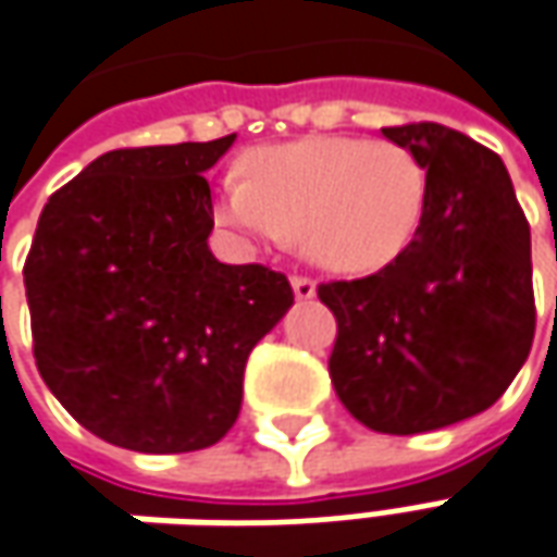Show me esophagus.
I'll return each mask as SVG.
<instances>
[{
  "label": "esophagus",
  "instance_id": "1",
  "mask_svg": "<svg viewBox=\"0 0 557 557\" xmlns=\"http://www.w3.org/2000/svg\"><path fill=\"white\" fill-rule=\"evenodd\" d=\"M293 289H296L298 298H314L317 293L314 277H308V274H293Z\"/></svg>",
  "mask_w": 557,
  "mask_h": 557
}]
</instances>
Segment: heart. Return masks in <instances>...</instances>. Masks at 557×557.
Returning <instances> with one entry per match:
<instances>
[{
    "label": "heart",
    "instance_id": "heart-1",
    "mask_svg": "<svg viewBox=\"0 0 557 557\" xmlns=\"http://www.w3.org/2000/svg\"><path fill=\"white\" fill-rule=\"evenodd\" d=\"M429 172L407 145L305 138L246 160V182L219 187V221L259 240L298 237L333 271L363 274L416 237Z\"/></svg>",
    "mask_w": 557,
    "mask_h": 557
}]
</instances>
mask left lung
<instances>
[{"mask_svg":"<svg viewBox=\"0 0 557 557\" xmlns=\"http://www.w3.org/2000/svg\"><path fill=\"white\" fill-rule=\"evenodd\" d=\"M429 172L410 246L382 271L317 286L336 317L330 379L382 434H419L493 407L536 330L530 224L503 160L441 123L382 128Z\"/></svg>","mask_w":557,"mask_h":557,"instance_id":"8db88e82","label":"left lung"}]
</instances>
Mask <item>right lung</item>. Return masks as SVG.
I'll return each instance as SVG.
<instances>
[{
	"instance_id": "right-lung-1",
	"label": "right lung",
	"mask_w": 557,
	"mask_h": 557,
	"mask_svg": "<svg viewBox=\"0 0 557 557\" xmlns=\"http://www.w3.org/2000/svg\"><path fill=\"white\" fill-rule=\"evenodd\" d=\"M234 145L120 147L54 190L24 261L33 357L107 444L190 453L240 416L246 357L293 305L286 274L209 252L206 169Z\"/></svg>"
}]
</instances>
